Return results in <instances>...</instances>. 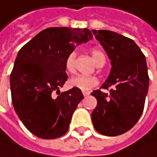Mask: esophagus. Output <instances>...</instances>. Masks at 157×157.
I'll list each match as a JSON object with an SVG mask.
<instances>
[{"instance_id":"esophagus-1","label":"esophagus","mask_w":157,"mask_h":157,"mask_svg":"<svg viewBox=\"0 0 157 157\" xmlns=\"http://www.w3.org/2000/svg\"><path fill=\"white\" fill-rule=\"evenodd\" d=\"M82 94H83V96H84V97H87V96H89V95H90V92H88V91H83V92H82Z\"/></svg>"}]
</instances>
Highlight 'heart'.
Returning a JSON list of instances; mask_svg holds the SVG:
<instances>
[{"label":"heart","instance_id":"1","mask_svg":"<svg viewBox=\"0 0 157 157\" xmlns=\"http://www.w3.org/2000/svg\"><path fill=\"white\" fill-rule=\"evenodd\" d=\"M92 58L94 59L96 65L98 67L104 66L105 63V54L101 49L95 48L91 51ZM75 52H72L66 59V69L68 72H73L75 69ZM98 79L93 75H76L68 80V85L72 88H76L82 91H88L98 85Z\"/></svg>","mask_w":157,"mask_h":157}]
</instances>
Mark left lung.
<instances>
[{"label":"left lung","instance_id":"left-lung-1","mask_svg":"<svg viewBox=\"0 0 157 157\" xmlns=\"http://www.w3.org/2000/svg\"><path fill=\"white\" fill-rule=\"evenodd\" d=\"M111 59V72L100 90L91 95L98 105L91 113L95 129L106 136H117L133 127L142 114L149 78L146 58L133 39L117 32L93 30Z\"/></svg>","mask_w":157,"mask_h":157}]
</instances>
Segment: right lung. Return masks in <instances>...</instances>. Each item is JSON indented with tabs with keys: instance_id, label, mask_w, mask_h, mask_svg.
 Segmentation results:
<instances>
[{
	"instance_id": "add662e5",
	"label": "right lung",
	"mask_w": 157,
	"mask_h": 157,
	"mask_svg": "<svg viewBox=\"0 0 157 157\" xmlns=\"http://www.w3.org/2000/svg\"><path fill=\"white\" fill-rule=\"evenodd\" d=\"M92 38L86 28H47L18 52L10 75L11 98L17 116L34 135L56 139L67 132L83 95L76 88L59 92L67 79L66 59ZM54 91L57 98H52Z\"/></svg>"
}]
</instances>
